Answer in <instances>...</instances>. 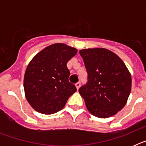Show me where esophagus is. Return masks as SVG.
Returning a JSON list of instances; mask_svg holds the SVG:
<instances>
[{
	"mask_svg": "<svg viewBox=\"0 0 146 146\" xmlns=\"http://www.w3.org/2000/svg\"><path fill=\"white\" fill-rule=\"evenodd\" d=\"M75 86H76V88H77V90H78V89H79V88L80 87V82H77V83L75 84Z\"/></svg>",
	"mask_w": 146,
	"mask_h": 146,
	"instance_id": "obj_1",
	"label": "esophagus"
}]
</instances>
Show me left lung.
Masks as SVG:
<instances>
[{"mask_svg":"<svg viewBox=\"0 0 146 146\" xmlns=\"http://www.w3.org/2000/svg\"><path fill=\"white\" fill-rule=\"evenodd\" d=\"M88 73V82L79 92L87 109L98 118L113 116L125 106L131 77L122 60L104 48L80 50Z\"/></svg>","mask_w":146,"mask_h":146,"instance_id":"1","label":"left lung"}]
</instances>
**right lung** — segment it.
Here are the masks:
<instances>
[{
  "label": "right lung",
  "mask_w": 146,
  "mask_h": 146,
  "mask_svg": "<svg viewBox=\"0 0 146 146\" xmlns=\"http://www.w3.org/2000/svg\"><path fill=\"white\" fill-rule=\"evenodd\" d=\"M77 52V49L64 44H54L30 62L24 77V90L28 103L36 111L46 115L57 113L77 91L69 81L70 72L66 66Z\"/></svg>",
  "instance_id": "add662e5"
}]
</instances>
